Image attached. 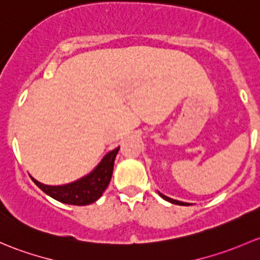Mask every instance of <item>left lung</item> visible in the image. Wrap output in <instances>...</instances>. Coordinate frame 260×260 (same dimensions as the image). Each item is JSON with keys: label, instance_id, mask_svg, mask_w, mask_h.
I'll return each mask as SVG.
<instances>
[{"label": "left lung", "instance_id": "1", "mask_svg": "<svg viewBox=\"0 0 260 260\" xmlns=\"http://www.w3.org/2000/svg\"><path fill=\"white\" fill-rule=\"evenodd\" d=\"M157 192H159V195H160V197L162 198V199L167 200V202L171 203V204H176V205H185V207H188V205H190V203H184V202H180V200L171 199V198L167 197V195H164V194H161V192H160V191H157Z\"/></svg>", "mask_w": 260, "mask_h": 260}]
</instances>
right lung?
<instances>
[{
	"mask_svg": "<svg viewBox=\"0 0 260 260\" xmlns=\"http://www.w3.org/2000/svg\"><path fill=\"white\" fill-rule=\"evenodd\" d=\"M119 148L109 151L103 157L98 167L87 175L63 185H46L36 179L32 178L34 183L40 189L51 198L63 204L71 205H89L100 199L103 192L108 188L111 180L112 170H114L115 157H116Z\"/></svg>",
	"mask_w": 260,
	"mask_h": 260,
	"instance_id": "obj_1",
	"label": "right lung"
}]
</instances>
